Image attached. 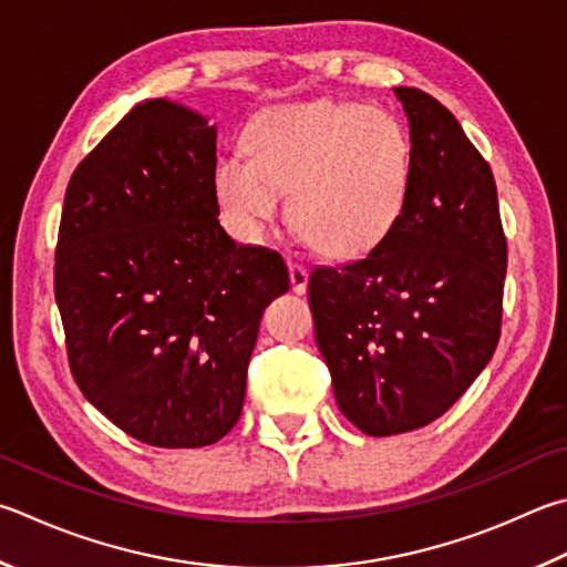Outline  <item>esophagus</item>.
<instances>
[{"label": "esophagus", "mask_w": 567, "mask_h": 567, "mask_svg": "<svg viewBox=\"0 0 567 567\" xmlns=\"http://www.w3.org/2000/svg\"><path fill=\"white\" fill-rule=\"evenodd\" d=\"M307 282H310V270L300 262H290V285L292 292L302 295L307 290Z\"/></svg>", "instance_id": "34e87169"}]
</instances>
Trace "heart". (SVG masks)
<instances>
[{
	"instance_id": "1",
	"label": "heart",
	"mask_w": 567,
	"mask_h": 567,
	"mask_svg": "<svg viewBox=\"0 0 567 567\" xmlns=\"http://www.w3.org/2000/svg\"><path fill=\"white\" fill-rule=\"evenodd\" d=\"M250 158L225 156L213 190L225 228L262 238L287 193V220L315 248L349 260L396 228L411 190V143L386 111L344 101L267 109L245 128Z\"/></svg>"
}]
</instances>
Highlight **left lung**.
Instances as JSON below:
<instances>
[{"label": "left lung", "instance_id": "obj_1", "mask_svg": "<svg viewBox=\"0 0 567 567\" xmlns=\"http://www.w3.org/2000/svg\"><path fill=\"white\" fill-rule=\"evenodd\" d=\"M411 190L384 243L315 267V339L342 414L369 436L406 434L456 404L496 352L506 235L496 181L446 106L396 86Z\"/></svg>", "mask_w": 567, "mask_h": 567}]
</instances>
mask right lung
<instances>
[{
  "instance_id": "obj_1",
  "label": "right lung",
  "mask_w": 567,
  "mask_h": 567,
  "mask_svg": "<svg viewBox=\"0 0 567 567\" xmlns=\"http://www.w3.org/2000/svg\"><path fill=\"white\" fill-rule=\"evenodd\" d=\"M208 118L133 106L79 163L61 210L54 295L79 389L128 436L200 449L238 424L265 307L287 265L218 223Z\"/></svg>"
}]
</instances>
